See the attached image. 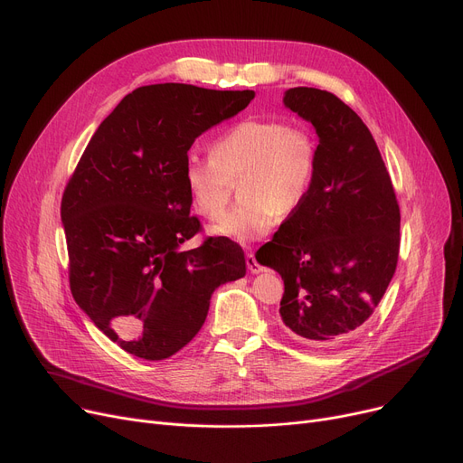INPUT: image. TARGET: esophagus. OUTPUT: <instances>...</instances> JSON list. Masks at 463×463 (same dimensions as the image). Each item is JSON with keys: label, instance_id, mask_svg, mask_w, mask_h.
Returning <instances> with one entry per match:
<instances>
[{"label": "esophagus", "instance_id": "34e87169", "mask_svg": "<svg viewBox=\"0 0 463 463\" xmlns=\"http://www.w3.org/2000/svg\"><path fill=\"white\" fill-rule=\"evenodd\" d=\"M246 264H248V270H250L251 274H260V272L264 270V266L257 262V259H255L253 253H248V255H246Z\"/></svg>", "mask_w": 463, "mask_h": 463}]
</instances>
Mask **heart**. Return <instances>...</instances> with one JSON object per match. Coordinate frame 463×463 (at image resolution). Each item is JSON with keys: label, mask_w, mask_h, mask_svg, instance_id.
I'll use <instances>...</instances> for the list:
<instances>
[{"label": "heart", "mask_w": 463, "mask_h": 463, "mask_svg": "<svg viewBox=\"0 0 463 463\" xmlns=\"http://www.w3.org/2000/svg\"><path fill=\"white\" fill-rule=\"evenodd\" d=\"M317 168V144L304 128L283 119H241L210 146V159L189 156L182 180L191 208L206 219L222 217L231 182L244 176L241 203L212 232L240 244L269 234L279 213L297 212L311 191Z\"/></svg>", "instance_id": "obj_1"}]
</instances>
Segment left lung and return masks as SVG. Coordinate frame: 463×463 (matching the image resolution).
<instances>
[{
    "mask_svg": "<svg viewBox=\"0 0 463 463\" xmlns=\"http://www.w3.org/2000/svg\"><path fill=\"white\" fill-rule=\"evenodd\" d=\"M283 105L319 137L302 206L264 244L283 283L281 323L298 342L335 347L368 321L400 251V208L381 152L358 114L330 91L290 88Z\"/></svg>",
    "mask_w": 463,
    "mask_h": 463,
    "instance_id": "8db88e82",
    "label": "left lung"
}]
</instances>
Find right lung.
Instances as JSON below:
<instances>
[{
  "label": "right lung",
  "instance_id": "1",
  "mask_svg": "<svg viewBox=\"0 0 463 463\" xmlns=\"http://www.w3.org/2000/svg\"><path fill=\"white\" fill-rule=\"evenodd\" d=\"M253 97L175 82L137 88L97 128L65 187L72 298L129 354L178 353L204 325L213 290L246 276L244 251L225 236L180 250L201 229L182 170L194 138Z\"/></svg>",
  "mask_w": 463,
  "mask_h": 463
}]
</instances>
